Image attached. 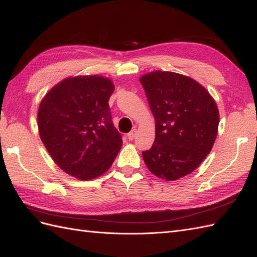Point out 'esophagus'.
I'll return each mask as SVG.
<instances>
[{
	"label": "esophagus",
	"mask_w": 257,
	"mask_h": 257,
	"mask_svg": "<svg viewBox=\"0 0 257 257\" xmlns=\"http://www.w3.org/2000/svg\"><path fill=\"white\" fill-rule=\"evenodd\" d=\"M136 136H137V130L134 129V130H131L130 133L127 135V138H128L130 141H133V140L136 138Z\"/></svg>",
	"instance_id": "34e87169"
}]
</instances>
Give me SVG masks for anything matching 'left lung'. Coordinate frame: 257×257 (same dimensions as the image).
Listing matches in <instances>:
<instances>
[{
  "label": "left lung",
  "instance_id": "left-lung-1",
  "mask_svg": "<svg viewBox=\"0 0 257 257\" xmlns=\"http://www.w3.org/2000/svg\"><path fill=\"white\" fill-rule=\"evenodd\" d=\"M140 82L156 119V139L142 151L143 160L156 176L177 180L211 151L219 126L217 105L205 87L182 74L156 71Z\"/></svg>",
  "mask_w": 257,
  "mask_h": 257
}]
</instances>
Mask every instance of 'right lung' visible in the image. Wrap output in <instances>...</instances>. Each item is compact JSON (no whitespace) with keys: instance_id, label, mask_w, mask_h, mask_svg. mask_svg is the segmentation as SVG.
<instances>
[{"instance_id":"right-lung-1","label":"right lung","mask_w":257,"mask_h":257,"mask_svg":"<svg viewBox=\"0 0 257 257\" xmlns=\"http://www.w3.org/2000/svg\"><path fill=\"white\" fill-rule=\"evenodd\" d=\"M115 86L103 76L63 80L41 100L38 129L53 161L68 174L93 180L108 170L122 145L108 105Z\"/></svg>"}]
</instances>
